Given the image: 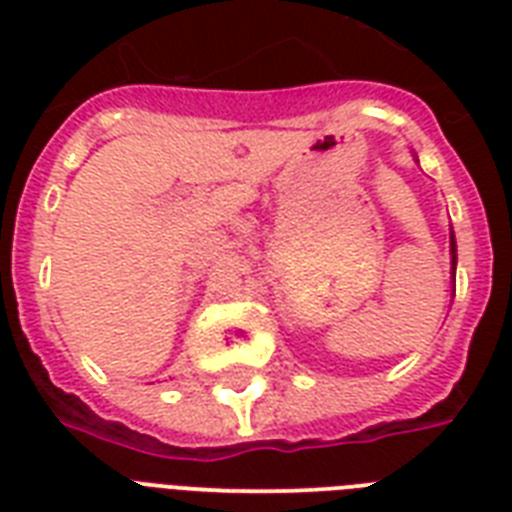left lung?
<instances>
[{"label":"left lung","mask_w":512,"mask_h":512,"mask_svg":"<svg viewBox=\"0 0 512 512\" xmlns=\"http://www.w3.org/2000/svg\"><path fill=\"white\" fill-rule=\"evenodd\" d=\"M417 159V154H412ZM449 257H452V281L457 276V239H454V231L449 228Z\"/></svg>","instance_id":"left-lung-1"}]
</instances>
